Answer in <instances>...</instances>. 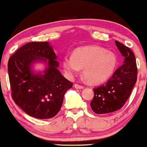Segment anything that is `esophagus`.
<instances>
[{
    "instance_id": "esophagus-1",
    "label": "esophagus",
    "mask_w": 147,
    "mask_h": 147,
    "mask_svg": "<svg viewBox=\"0 0 147 147\" xmlns=\"http://www.w3.org/2000/svg\"><path fill=\"white\" fill-rule=\"evenodd\" d=\"M75 88L77 89H83L84 86H83L79 85V84H75Z\"/></svg>"
}]
</instances>
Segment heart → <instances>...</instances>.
Here are the masks:
<instances>
[{
    "mask_svg": "<svg viewBox=\"0 0 147 147\" xmlns=\"http://www.w3.org/2000/svg\"><path fill=\"white\" fill-rule=\"evenodd\" d=\"M117 63L115 53L96 45L80 47L65 57L62 65L65 74L72 78L83 68V75L88 83L97 84L105 82L113 74Z\"/></svg>",
    "mask_w": 147,
    "mask_h": 147,
    "instance_id": "heart-1",
    "label": "heart"
}]
</instances>
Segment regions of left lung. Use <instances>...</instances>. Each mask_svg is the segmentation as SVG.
<instances>
[{
    "label": "left lung",
    "instance_id": "left-lung-1",
    "mask_svg": "<svg viewBox=\"0 0 147 147\" xmlns=\"http://www.w3.org/2000/svg\"><path fill=\"white\" fill-rule=\"evenodd\" d=\"M115 44L124 57V61L106 84L93 89L90 106L97 114L109 113L120 109L129 99L137 81L138 68L134 54L120 42L115 41Z\"/></svg>",
    "mask_w": 147,
    "mask_h": 147
}]
</instances>
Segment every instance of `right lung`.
Returning a JSON list of instances; mask_svg holds the SVG:
<instances>
[{"label":"right lung","instance_id":"right-lung-1","mask_svg":"<svg viewBox=\"0 0 147 147\" xmlns=\"http://www.w3.org/2000/svg\"><path fill=\"white\" fill-rule=\"evenodd\" d=\"M48 42H31L18 49L8 61L11 97L28 115L49 119L58 113L65 92L72 83L61 75L59 63ZM44 62V71L36 74L32 64Z\"/></svg>","mask_w":147,"mask_h":147}]
</instances>
